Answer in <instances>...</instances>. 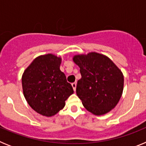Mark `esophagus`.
Returning <instances> with one entry per match:
<instances>
[{
    "label": "esophagus",
    "mask_w": 146,
    "mask_h": 146,
    "mask_svg": "<svg viewBox=\"0 0 146 146\" xmlns=\"http://www.w3.org/2000/svg\"><path fill=\"white\" fill-rule=\"evenodd\" d=\"M72 88H73V90H74V91H76V86H77L76 82H73V83H72Z\"/></svg>",
    "instance_id": "34e87169"
}]
</instances>
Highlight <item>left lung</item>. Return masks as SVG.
<instances>
[{
	"label": "left lung",
	"instance_id": "obj_1",
	"mask_svg": "<svg viewBox=\"0 0 146 146\" xmlns=\"http://www.w3.org/2000/svg\"><path fill=\"white\" fill-rule=\"evenodd\" d=\"M73 61L80 69L76 93L84 108L96 115L111 111L123 94L121 69L108 56L96 52L74 55Z\"/></svg>",
	"mask_w": 146,
	"mask_h": 146
}]
</instances>
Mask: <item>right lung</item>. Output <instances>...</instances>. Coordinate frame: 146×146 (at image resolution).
<instances>
[{"label":"right lung","instance_id":"add662e5","mask_svg":"<svg viewBox=\"0 0 146 146\" xmlns=\"http://www.w3.org/2000/svg\"><path fill=\"white\" fill-rule=\"evenodd\" d=\"M61 58L49 53L39 55L22 76L24 96L31 108L44 116L57 114L74 91L60 69Z\"/></svg>","mask_w":146,"mask_h":146}]
</instances>
